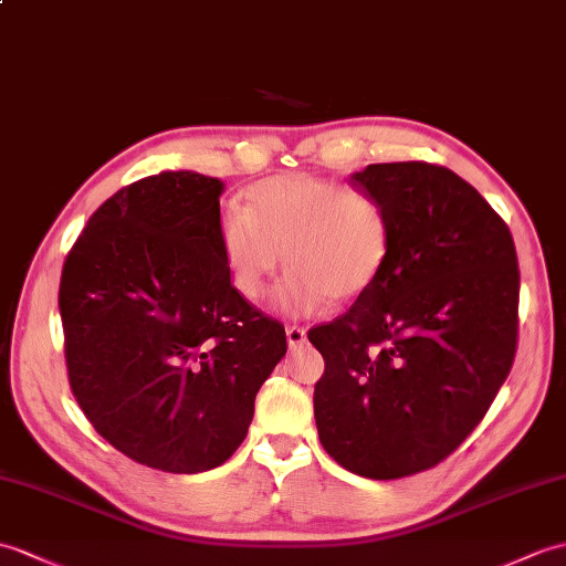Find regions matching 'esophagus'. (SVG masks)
I'll return each mask as SVG.
<instances>
[{"label":"esophagus","instance_id":"obj_1","mask_svg":"<svg viewBox=\"0 0 566 566\" xmlns=\"http://www.w3.org/2000/svg\"><path fill=\"white\" fill-rule=\"evenodd\" d=\"M304 343H306V331H304V327L289 325L286 327V345H289V349H298Z\"/></svg>","mask_w":566,"mask_h":566}]
</instances>
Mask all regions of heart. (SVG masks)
<instances>
[{"label": "heart", "mask_w": 566, "mask_h": 566, "mask_svg": "<svg viewBox=\"0 0 566 566\" xmlns=\"http://www.w3.org/2000/svg\"><path fill=\"white\" fill-rule=\"evenodd\" d=\"M219 245L231 286L258 301L282 265L272 306L284 315H313L335 301L369 292L384 274L392 229L386 205L343 182L306 174L274 176L245 192V209H229Z\"/></svg>", "instance_id": "heart-1"}]
</instances>
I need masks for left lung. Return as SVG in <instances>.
Masks as SVG:
<instances>
[{
  "label": "left lung",
  "mask_w": 566,
  "mask_h": 566,
  "mask_svg": "<svg viewBox=\"0 0 566 566\" xmlns=\"http://www.w3.org/2000/svg\"><path fill=\"white\" fill-rule=\"evenodd\" d=\"M349 186L386 205L380 280L308 339L323 354V449L371 480L441 463L490 410L516 354L518 260L488 200L453 170L371 164Z\"/></svg>",
  "instance_id": "8db88e82"
}]
</instances>
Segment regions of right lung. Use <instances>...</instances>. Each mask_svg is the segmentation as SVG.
Listing matches in <instances>:
<instances>
[{"mask_svg": "<svg viewBox=\"0 0 566 566\" xmlns=\"http://www.w3.org/2000/svg\"><path fill=\"white\" fill-rule=\"evenodd\" d=\"M221 192L195 170L142 178L96 209L62 268L74 398L105 441L164 472L229 461L286 354L284 327L231 286Z\"/></svg>", "mask_w": 566, "mask_h": 566, "instance_id": "1", "label": "right lung"}]
</instances>
